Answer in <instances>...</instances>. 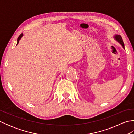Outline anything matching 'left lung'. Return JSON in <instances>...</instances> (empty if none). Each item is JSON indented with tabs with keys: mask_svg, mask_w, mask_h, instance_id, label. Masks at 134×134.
Instances as JSON below:
<instances>
[{
	"mask_svg": "<svg viewBox=\"0 0 134 134\" xmlns=\"http://www.w3.org/2000/svg\"><path fill=\"white\" fill-rule=\"evenodd\" d=\"M113 38H114V39L116 41L119 42V43L120 44V45H121L122 47H123V48L125 49L123 40V39H122L121 36L119 35H115L114 36H113Z\"/></svg>",
	"mask_w": 134,
	"mask_h": 134,
	"instance_id": "8db88e82",
	"label": "left lung"
}]
</instances>
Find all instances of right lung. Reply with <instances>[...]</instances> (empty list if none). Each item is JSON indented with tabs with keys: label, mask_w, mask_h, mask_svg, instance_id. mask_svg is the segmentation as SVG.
<instances>
[{
	"label": "right lung",
	"mask_w": 134,
	"mask_h": 134,
	"mask_svg": "<svg viewBox=\"0 0 134 134\" xmlns=\"http://www.w3.org/2000/svg\"><path fill=\"white\" fill-rule=\"evenodd\" d=\"M24 36L23 33H22V34H21V35H20V36L18 37V39H17V44H16V45H18V44L19 43V40H20L21 39V38L22 37V36Z\"/></svg>",
	"instance_id": "right-lung-1"
}]
</instances>
